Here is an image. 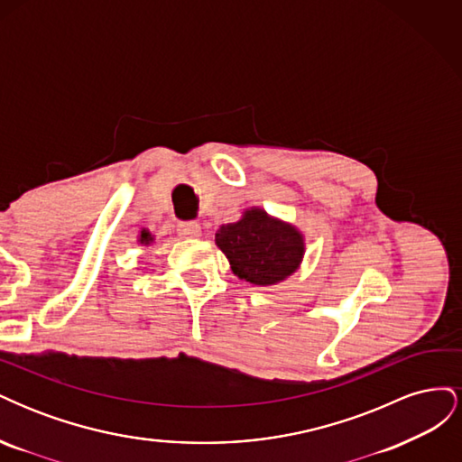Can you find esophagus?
I'll return each mask as SVG.
<instances>
[{
    "instance_id": "esophagus-1",
    "label": "esophagus",
    "mask_w": 462,
    "mask_h": 462,
    "mask_svg": "<svg viewBox=\"0 0 462 462\" xmlns=\"http://www.w3.org/2000/svg\"><path fill=\"white\" fill-rule=\"evenodd\" d=\"M177 233L180 239H199L202 235V229L197 221H180L177 226Z\"/></svg>"
}]
</instances>
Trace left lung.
I'll list each match as a JSON object with an SVG mask.
<instances>
[{"label": "left lung", "instance_id": "left-lung-1", "mask_svg": "<svg viewBox=\"0 0 462 462\" xmlns=\"http://www.w3.org/2000/svg\"><path fill=\"white\" fill-rule=\"evenodd\" d=\"M216 245L227 256L233 273L245 282L268 287L285 282L300 268L304 235L262 208H246L241 219L221 226Z\"/></svg>", "mask_w": 462, "mask_h": 462}]
</instances>
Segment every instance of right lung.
Returning <instances> with one entry per match:
<instances>
[{"label": "right lung", "mask_w": 462, "mask_h": 462, "mask_svg": "<svg viewBox=\"0 0 462 462\" xmlns=\"http://www.w3.org/2000/svg\"><path fill=\"white\" fill-rule=\"evenodd\" d=\"M138 243L148 246L150 243H153V235H152L148 229H143V231H141V236H138Z\"/></svg>", "instance_id": "1"}]
</instances>
